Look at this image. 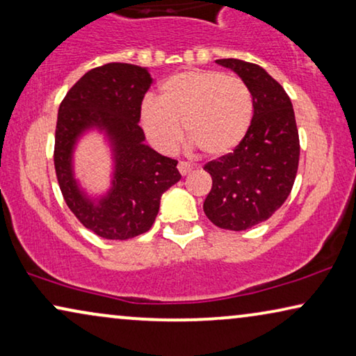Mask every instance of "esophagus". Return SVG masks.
Masks as SVG:
<instances>
[{"instance_id":"obj_1","label":"esophagus","mask_w":356,"mask_h":356,"mask_svg":"<svg viewBox=\"0 0 356 356\" xmlns=\"http://www.w3.org/2000/svg\"><path fill=\"white\" fill-rule=\"evenodd\" d=\"M177 169H179V172L182 174V176H187V174L192 172L193 166H192V164H190V163H187V161H179Z\"/></svg>"}]
</instances>
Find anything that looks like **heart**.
Masks as SVG:
<instances>
[{
	"instance_id": "b5f03b06",
	"label": "heart",
	"mask_w": 356,
	"mask_h": 356,
	"mask_svg": "<svg viewBox=\"0 0 356 356\" xmlns=\"http://www.w3.org/2000/svg\"><path fill=\"white\" fill-rule=\"evenodd\" d=\"M142 126L163 152H172L185 135L209 158L227 156L247 137L253 102L247 85L218 71L192 69L168 77L156 99L142 104Z\"/></svg>"
}]
</instances>
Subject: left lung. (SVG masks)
<instances>
[{
  "mask_svg": "<svg viewBox=\"0 0 356 356\" xmlns=\"http://www.w3.org/2000/svg\"><path fill=\"white\" fill-rule=\"evenodd\" d=\"M216 63L247 85L253 119L237 149L204 164L213 187L203 209L214 226L247 230L271 218L290 195L300 158L297 122L289 95L263 67L232 58Z\"/></svg>",
  "mask_w": 356,
  "mask_h": 356,
  "instance_id": "obj_1",
  "label": "left lung"
}]
</instances>
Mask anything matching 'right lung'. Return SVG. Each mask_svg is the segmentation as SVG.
<instances>
[{
  "instance_id": "right-lung-1",
  "label": "right lung",
  "mask_w": 356,
  "mask_h": 356,
  "mask_svg": "<svg viewBox=\"0 0 356 356\" xmlns=\"http://www.w3.org/2000/svg\"><path fill=\"white\" fill-rule=\"evenodd\" d=\"M153 79L147 67L109 63L95 67L69 90L58 111L54 169L67 207L85 227L108 240L145 234L159 211L161 195L177 184V161L145 143L140 109ZM104 134L112 149V187L98 197L81 188L73 152L87 131Z\"/></svg>"
}]
</instances>
